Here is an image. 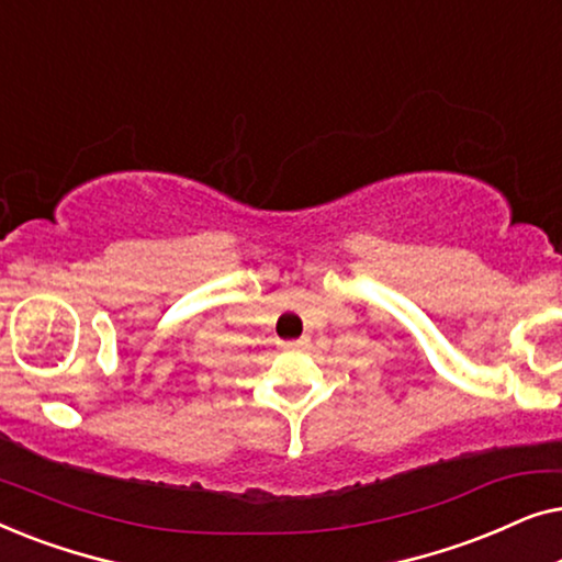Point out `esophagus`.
Returning a JSON list of instances; mask_svg holds the SVG:
<instances>
[{
  "label": "esophagus",
  "mask_w": 562,
  "mask_h": 562,
  "mask_svg": "<svg viewBox=\"0 0 562 562\" xmlns=\"http://www.w3.org/2000/svg\"><path fill=\"white\" fill-rule=\"evenodd\" d=\"M306 345H310V337H299V340L283 342V348H289V350H302V348H306Z\"/></svg>",
  "instance_id": "esophagus-1"
}]
</instances>
